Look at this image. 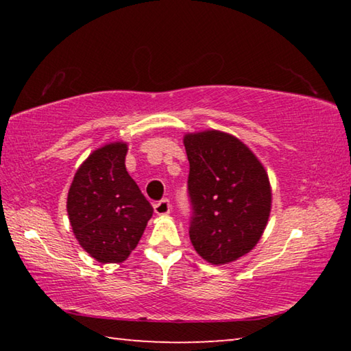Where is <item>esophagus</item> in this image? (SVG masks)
<instances>
[{
	"mask_svg": "<svg viewBox=\"0 0 351 351\" xmlns=\"http://www.w3.org/2000/svg\"><path fill=\"white\" fill-rule=\"evenodd\" d=\"M171 209V204L167 198H162L161 201H158L156 204H154V212L158 213V215H167L170 213Z\"/></svg>",
	"mask_w": 351,
	"mask_h": 351,
	"instance_id": "34e87169",
	"label": "esophagus"
}]
</instances>
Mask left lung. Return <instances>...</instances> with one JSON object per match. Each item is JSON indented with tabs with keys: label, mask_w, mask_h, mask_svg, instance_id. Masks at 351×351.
Returning a JSON list of instances; mask_svg holds the SVG:
<instances>
[{
	"label": "left lung",
	"mask_w": 351,
	"mask_h": 351,
	"mask_svg": "<svg viewBox=\"0 0 351 351\" xmlns=\"http://www.w3.org/2000/svg\"><path fill=\"white\" fill-rule=\"evenodd\" d=\"M190 164V241L212 265L240 258L257 245L271 210L268 175L254 153L230 134L184 138Z\"/></svg>",
	"instance_id": "obj_1"
}]
</instances>
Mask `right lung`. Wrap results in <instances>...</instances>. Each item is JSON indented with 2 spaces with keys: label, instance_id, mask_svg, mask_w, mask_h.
<instances>
[{
  "label": "right lung",
  "instance_id": "right-lung-1",
  "mask_svg": "<svg viewBox=\"0 0 351 351\" xmlns=\"http://www.w3.org/2000/svg\"><path fill=\"white\" fill-rule=\"evenodd\" d=\"M127 144H108L80 165L68 215L80 246L100 263H121L138 246L153 207L125 169Z\"/></svg>",
  "mask_w": 351,
  "mask_h": 351
}]
</instances>
